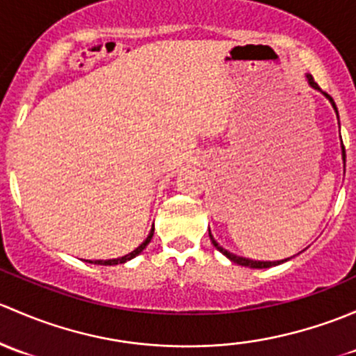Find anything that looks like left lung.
<instances>
[{
  "label": "left lung",
  "mask_w": 356,
  "mask_h": 356,
  "mask_svg": "<svg viewBox=\"0 0 356 356\" xmlns=\"http://www.w3.org/2000/svg\"><path fill=\"white\" fill-rule=\"evenodd\" d=\"M307 79H309V83L310 86L314 87V89H321V87L317 86V83H315V80H314V76L312 75H307ZM324 96L329 99V101H331V104L334 106V109H336V113H338V108H336V104H334V101H332V97L329 96L327 92H324ZM344 145H343V159H344ZM209 236H211V241H212V245H214L216 248H218L219 252H221V254H225L226 257H228L229 260H233L234 264H238V266H245V267H252V269H264V267H273V266H277V264H281V262H284V260H280V262H260V260H250V259H243V257H238V255H234V254H229L228 250H225V248L221 247V245H218L216 243V240L214 238H212V234H211V232H209Z\"/></svg>",
  "instance_id": "left-lung-1"
}]
</instances>
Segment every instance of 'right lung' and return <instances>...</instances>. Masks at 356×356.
I'll use <instances>...</instances> for the list:
<instances>
[{
    "mask_svg": "<svg viewBox=\"0 0 356 356\" xmlns=\"http://www.w3.org/2000/svg\"><path fill=\"white\" fill-rule=\"evenodd\" d=\"M152 234H154V228L151 229V233H149V236L145 238V241H144V243H142L140 247H137V248H135L134 252H130V254H127V255H124V257H120V259H111V260H96V262H94V264H99V266H116V264H123V262H127V260L134 259L135 255H138V254H140L142 250H144L145 247H147V245H149V241H151V238H152ZM89 262L92 264V260H89Z\"/></svg>",
    "mask_w": 356,
    "mask_h": 356,
    "instance_id": "obj_1",
    "label": "right lung"
}]
</instances>
